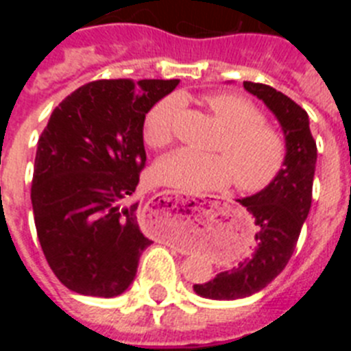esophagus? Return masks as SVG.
Masks as SVG:
<instances>
[{
  "instance_id": "obj_1",
  "label": "esophagus",
  "mask_w": 351,
  "mask_h": 351,
  "mask_svg": "<svg viewBox=\"0 0 351 351\" xmlns=\"http://www.w3.org/2000/svg\"><path fill=\"white\" fill-rule=\"evenodd\" d=\"M163 193H170V191H163Z\"/></svg>"
}]
</instances>
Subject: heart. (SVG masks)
<instances>
[{"mask_svg": "<svg viewBox=\"0 0 351 351\" xmlns=\"http://www.w3.org/2000/svg\"><path fill=\"white\" fill-rule=\"evenodd\" d=\"M207 107L225 130L218 144L221 154H202L193 149H178L161 158L158 176L167 184L186 191L218 190L230 184L246 193H256L276 181L287 163V142L280 132L265 125L256 105L237 95H210ZM178 96L158 101L144 119L145 144L165 147L172 142L173 119L179 110Z\"/></svg>", "mask_w": 351, "mask_h": 351, "instance_id": "obj_1", "label": "heart"}]
</instances>
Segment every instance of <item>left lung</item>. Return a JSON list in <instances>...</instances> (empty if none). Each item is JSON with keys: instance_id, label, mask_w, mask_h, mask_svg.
Returning <instances> with one entry per match:
<instances>
[{"instance_id": "8db88e82", "label": "left lung", "mask_w": 351, "mask_h": 351, "mask_svg": "<svg viewBox=\"0 0 351 351\" xmlns=\"http://www.w3.org/2000/svg\"><path fill=\"white\" fill-rule=\"evenodd\" d=\"M244 89L267 105L280 123L287 142V163L272 184L237 200L255 219V247L230 271L219 272L207 283L193 285L197 295L214 300L244 299L267 287L287 267L311 209L316 142L308 112L265 84L246 80Z\"/></svg>"}]
</instances>
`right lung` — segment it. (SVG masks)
<instances>
[{"mask_svg":"<svg viewBox=\"0 0 351 351\" xmlns=\"http://www.w3.org/2000/svg\"><path fill=\"white\" fill-rule=\"evenodd\" d=\"M179 84L95 80L54 108L36 145L31 204L49 267L68 290L116 297L153 243L133 202L145 165V114Z\"/></svg>","mask_w":351,"mask_h":351,"instance_id":"1","label":"right lung"}]
</instances>
